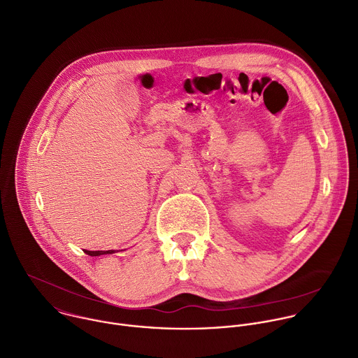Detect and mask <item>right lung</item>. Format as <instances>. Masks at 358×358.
Here are the masks:
<instances>
[{
	"label": "right lung",
	"mask_w": 358,
	"mask_h": 358,
	"mask_svg": "<svg viewBox=\"0 0 358 358\" xmlns=\"http://www.w3.org/2000/svg\"><path fill=\"white\" fill-rule=\"evenodd\" d=\"M90 256H101V255H112L115 250H84Z\"/></svg>",
	"instance_id": "right-lung-1"
}]
</instances>
